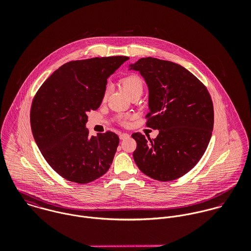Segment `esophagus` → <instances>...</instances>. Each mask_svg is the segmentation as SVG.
Segmentation results:
<instances>
[{
    "instance_id": "esophagus-1",
    "label": "esophagus",
    "mask_w": 251,
    "mask_h": 251,
    "mask_svg": "<svg viewBox=\"0 0 251 251\" xmlns=\"http://www.w3.org/2000/svg\"><path fill=\"white\" fill-rule=\"evenodd\" d=\"M128 137H129V134H127V133H121V134H120V139H121V140L126 139V138H128Z\"/></svg>"
}]
</instances>
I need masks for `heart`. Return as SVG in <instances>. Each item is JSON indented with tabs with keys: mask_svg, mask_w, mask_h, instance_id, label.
Masks as SVG:
<instances>
[{
	"mask_svg": "<svg viewBox=\"0 0 251 251\" xmlns=\"http://www.w3.org/2000/svg\"><path fill=\"white\" fill-rule=\"evenodd\" d=\"M121 85L123 90L125 91V93L130 97L134 94H139L141 95L143 92L144 84L142 79L137 75V74H128L126 76H125L122 80H121ZM108 89L106 88L103 92V96H102V100L105 101L107 99ZM130 118V116L128 115H125V116H119V122L122 125H126L127 124V120Z\"/></svg>",
	"mask_w": 251,
	"mask_h": 251,
	"instance_id": "b5f03b06",
	"label": "heart"
}]
</instances>
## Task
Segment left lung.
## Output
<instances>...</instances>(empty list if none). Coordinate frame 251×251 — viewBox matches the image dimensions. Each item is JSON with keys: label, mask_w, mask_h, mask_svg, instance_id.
<instances>
[{"label": "left lung", "mask_w": 251, "mask_h": 251, "mask_svg": "<svg viewBox=\"0 0 251 251\" xmlns=\"http://www.w3.org/2000/svg\"><path fill=\"white\" fill-rule=\"evenodd\" d=\"M140 72L149 89L146 126L158 129L154 139L139 132L131 136L133 158L151 179L169 181L190 171L204 154L214 127V106L203 83L178 64L142 58L129 65Z\"/></svg>", "instance_id": "obj_1"}]
</instances>
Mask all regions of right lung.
<instances>
[{
    "mask_svg": "<svg viewBox=\"0 0 251 251\" xmlns=\"http://www.w3.org/2000/svg\"><path fill=\"white\" fill-rule=\"evenodd\" d=\"M129 58H92L65 64L41 85L31 108L36 145L64 179L88 183L110 168L119 145L111 131L89 136L87 113L102 101L108 77Z\"/></svg>",
    "mask_w": 251,
    "mask_h": 251,
    "instance_id": "obj_1",
    "label": "right lung"
}]
</instances>
